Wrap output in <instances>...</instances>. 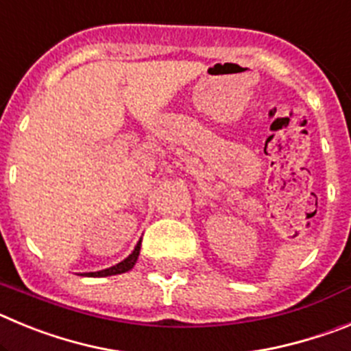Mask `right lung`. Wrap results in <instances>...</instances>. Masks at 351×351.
<instances>
[{"label": "right lung", "instance_id": "obj_1", "mask_svg": "<svg viewBox=\"0 0 351 351\" xmlns=\"http://www.w3.org/2000/svg\"><path fill=\"white\" fill-rule=\"evenodd\" d=\"M141 243L142 241H138L137 246H135V250L130 253V256H126L123 262L116 263V265H112V267L108 269H104V271H98V272H88L86 276H98V278H104V276H114V274H123V272H128L130 269H133V265L137 263V258H138V253H141Z\"/></svg>", "mask_w": 351, "mask_h": 351}]
</instances>
